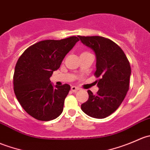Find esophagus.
I'll return each instance as SVG.
<instances>
[{
  "mask_svg": "<svg viewBox=\"0 0 150 150\" xmlns=\"http://www.w3.org/2000/svg\"><path fill=\"white\" fill-rule=\"evenodd\" d=\"M71 90L73 92H76L79 90V88L76 87V86H72V87H71Z\"/></svg>",
  "mask_w": 150,
  "mask_h": 150,
  "instance_id": "34e87169",
  "label": "esophagus"
}]
</instances>
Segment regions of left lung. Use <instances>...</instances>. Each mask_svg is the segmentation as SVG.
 <instances>
[{"instance_id":"obj_1","label":"left lung","mask_w":150,"mask_h":150,"mask_svg":"<svg viewBox=\"0 0 150 150\" xmlns=\"http://www.w3.org/2000/svg\"><path fill=\"white\" fill-rule=\"evenodd\" d=\"M85 46L94 51L96 82L99 91L93 95L88 91V99L81 104V110L94 118L107 117L121 104L129 89L131 66L118 45L101 36H78Z\"/></svg>"}]
</instances>
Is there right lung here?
<instances>
[{"instance_id":"1","label":"right lung","mask_w":150,"mask_h":150,"mask_svg":"<svg viewBox=\"0 0 150 150\" xmlns=\"http://www.w3.org/2000/svg\"><path fill=\"white\" fill-rule=\"evenodd\" d=\"M78 40L76 36L42 40L27 48L18 59L13 78V91L22 108L34 118L48 121L62 112L70 86L54 87L50 78Z\"/></svg>"}]
</instances>
